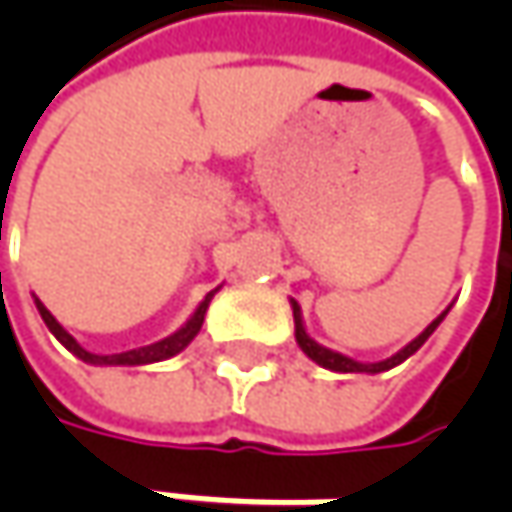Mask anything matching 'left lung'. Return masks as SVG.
Returning <instances> with one entry per match:
<instances>
[{
  "label": "left lung",
  "mask_w": 512,
  "mask_h": 512,
  "mask_svg": "<svg viewBox=\"0 0 512 512\" xmlns=\"http://www.w3.org/2000/svg\"><path fill=\"white\" fill-rule=\"evenodd\" d=\"M290 307H293V325H296V344L302 347V353H305L310 362H316L319 367H325V370H333V373H367V376H376V373H384V370H393L396 364H402L404 359H410L419 347H422L430 336H433V330L442 325L444 316H447V310H442L430 325L424 327L422 333L413 339V342H407L399 350V353H393L390 359H382V362H359V359H350V356H344V353H339V350H330V347H325V344H319L310 333H307L305 327V319H302V307H299V302L296 299H290Z\"/></svg>",
  "instance_id": "left-lung-1"
}]
</instances>
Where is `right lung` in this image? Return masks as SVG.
<instances>
[{
	"label": "right lung",
	"mask_w": 512,
	"mask_h": 512,
	"mask_svg": "<svg viewBox=\"0 0 512 512\" xmlns=\"http://www.w3.org/2000/svg\"><path fill=\"white\" fill-rule=\"evenodd\" d=\"M216 293H219V287L207 293L205 299L199 302V307L190 313V319H187L185 325L179 327L176 333H170V336L159 339V342L145 344V347H133V350H125V353H110V356H102V353H90V350H85L82 344L70 336L65 327L59 325V319H56V316H53L48 307L42 305L36 296H33V302H36V310H39V316H42V322L48 325L50 333H53L59 342L65 344V347H68L76 359H82L85 364H93V367H139V364L165 362V359H170V356L182 353L187 344L196 339V333L202 330V322H205V313H207V307H210V299H213Z\"/></svg>",
	"instance_id": "1"
}]
</instances>
